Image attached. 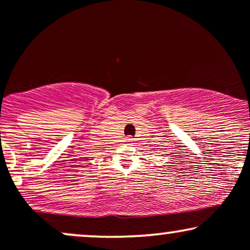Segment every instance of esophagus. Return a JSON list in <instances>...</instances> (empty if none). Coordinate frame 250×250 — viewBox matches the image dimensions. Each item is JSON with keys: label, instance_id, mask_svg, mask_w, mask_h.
Instances as JSON below:
<instances>
[{"label": "esophagus", "instance_id": "obj_1", "mask_svg": "<svg viewBox=\"0 0 250 250\" xmlns=\"http://www.w3.org/2000/svg\"><path fill=\"white\" fill-rule=\"evenodd\" d=\"M128 140V141H131V139H127Z\"/></svg>", "mask_w": 250, "mask_h": 250}]
</instances>
